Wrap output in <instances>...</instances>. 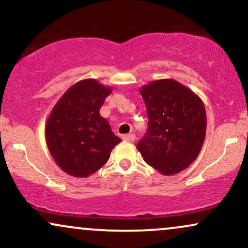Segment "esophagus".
Returning <instances> with one entry per match:
<instances>
[{
  "instance_id": "1",
  "label": "esophagus",
  "mask_w": 248,
  "mask_h": 248,
  "mask_svg": "<svg viewBox=\"0 0 248 248\" xmlns=\"http://www.w3.org/2000/svg\"><path fill=\"white\" fill-rule=\"evenodd\" d=\"M122 139L127 142H134L135 141V135L134 134H124V135H122Z\"/></svg>"
}]
</instances>
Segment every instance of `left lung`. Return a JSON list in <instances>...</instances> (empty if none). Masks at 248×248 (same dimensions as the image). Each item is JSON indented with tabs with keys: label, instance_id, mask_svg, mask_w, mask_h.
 <instances>
[{
	"label": "left lung",
	"instance_id": "obj_1",
	"mask_svg": "<svg viewBox=\"0 0 248 248\" xmlns=\"http://www.w3.org/2000/svg\"><path fill=\"white\" fill-rule=\"evenodd\" d=\"M147 107L148 129L136 144L150 167L170 176L197 158L206 133L203 101L172 79H161L140 90Z\"/></svg>",
	"mask_w": 248,
	"mask_h": 248
}]
</instances>
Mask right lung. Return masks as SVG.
Masks as SVG:
<instances>
[{"instance_id":"obj_1","label":"right lung","mask_w":248,"mask_h":248,"mask_svg":"<svg viewBox=\"0 0 248 248\" xmlns=\"http://www.w3.org/2000/svg\"><path fill=\"white\" fill-rule=\"evenodd\" d=\"M110 87L94 79L71 86L47 119L45 138L49 152L62 171L87 177L104 166L121 139L114 135L100 108Z\"/></svg>"}]
</instances>
